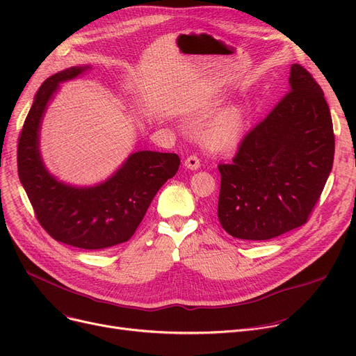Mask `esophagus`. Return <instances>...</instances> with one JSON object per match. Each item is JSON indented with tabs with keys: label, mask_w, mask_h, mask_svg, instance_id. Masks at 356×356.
Here are the masks:
<instances>
[{
	"label": "esophagus",
	"mask_w": 356,
	"mask_h": 356,
	"mask_svg": "<svg viewBox=\"0 0 356 356\" xmlns=\"http://www.w3.org/2000/svg\"><path fill=\"white\" fill-rule=\"evenodd\" d=\"M184 167L189 168V170H197L200 167V160L197 156H189L184 160Z\"/></svg>",
	"instance_id": "1"
}]
</instances>
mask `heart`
I'll use <instances>...</instances> for the list:
<instances>
[{
	"label": "heart",
	"instance_id": "obj_1",
	"mask_svg": "<svg viewBox=\"0 0 356 356\" xmlns=\"http://www.w3.org/2000/svg\"><path fill=\"white\" fill-rule=\"evenodd\" d=\"M220 101L211 102L204 111L212 112L219 106ZM248 125V112L245 106L231 104L213 114L203 125L202 141L209 152L227 154L234 152L245 136Z\"/></svg>",
	"mask_w": 356,
	"mask_h": 356
}]
</instances>
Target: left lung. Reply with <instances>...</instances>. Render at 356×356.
Returning a JSON list of instances; mask_svg holds the SVG:
<instances>
[{"instance_id":"1","label":"left lung","mask_w":356,"mask_h":356,"mask_svg":"<svg viewBox=\"0 0 356 356\" xmlns=\"http://www.w3.org/2000/svg\"><path fill=\"white\" fill-rule=\"evenodd\" d=\"M289 92L219 164L218 218L229 235L264 241L305 225L330 175L334 136L322 88L291 65Z\"/></svg>"}]
</instances>
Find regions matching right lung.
I'll list each match as a JSON object with an SVG mask.
<instances>
[{"label":"right lung","instance_id":"1","mask_svg":"<svg viewBox=\"0 0 356 356\" xmlns=\"http://www.w3.org/2000/svg\"><path fill=\"white\" fill-rule=\"evenodd\" d=\"M90 69L73 66L43 82L18 138L17 165L35 216L51 238L82 250H104L134 235L159 189L179 170L180 159L175 153L136 152L93 186H73L53 176L40 153L43 115L62 82Z\"/></svg>","mask_w":356,"mask_h":356}]
</instances>
